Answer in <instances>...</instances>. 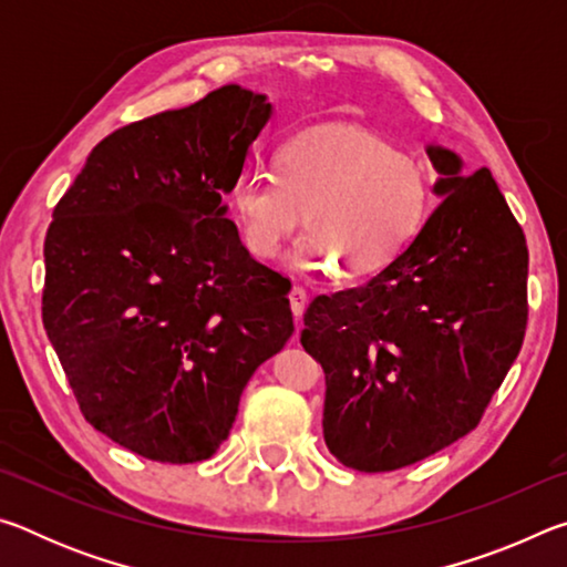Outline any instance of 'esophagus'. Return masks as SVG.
Listing matches in <instances>:
<instances>
[{"label": "esophagus", "instance_id": "obj_1", "mask_svg": "<svg viewBox=\"0 0 567 567\" xmlns=\"http://www.w3.org/2000/svg\"><path fill=\"white\" fill-rule=\"evenodd\" d=\"M290 307H292V312H295V318L300 320L302 318V312H305V307H307V292L302 290V287H292L290 290Z\"/></svg>", "mask_w": 567, "mask_h": 567}]
</instances>
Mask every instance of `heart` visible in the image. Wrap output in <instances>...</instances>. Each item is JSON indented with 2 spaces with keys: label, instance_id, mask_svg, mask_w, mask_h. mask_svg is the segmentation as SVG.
<instances>
[{
  "label": "heart",
  "instance_id": "1",
  "mask_svg": "<svg viewBox=\"0 0 567 567\" xmlns=\"http://www.w3.org/2000/svg\"><path fill=\"white\" fill-rule=\"evenodd\" d=\"M430 205V179L417 159L400 155L378 134L324 127L277 152L275 175L247 169L233 187V207L249 252L280 255L302 225L310 233L292 249L300 270L360 277L385 267L417 233Z\"/></svg>",
  "mask_w": 567,
  "mask_h": 567
}]
</instances>
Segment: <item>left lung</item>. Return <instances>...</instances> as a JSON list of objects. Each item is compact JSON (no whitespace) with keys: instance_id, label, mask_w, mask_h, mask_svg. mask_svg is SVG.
I'll return each mask as SVG.
<instances>
[{"instance_id":"left-lung-1","label":"left lung","mask_w":567,"mask_h":567,"mask_svg":"<svg viewBox=\"0 0 567 567\" xmlns=\"http://www.w3.org/2000/svg\"><path fill=\"white\" fill-rule=\"evenodd\" d=\"M443 197L385 270L318 295L302 348L324 370V445L388 473L473 430L525 338L527 245L491 169L427 145Z\"/></svg>"}]
</instances>
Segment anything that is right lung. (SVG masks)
Segmentation results:
<instances>
[{
  "label": "right lung",
  "instance_id": "add662e5",
  "mask_svg": "<svg viewBox=\"0 0 567 567\" xmlns=\"http://www.w3.org/2000/svg\"><path fill=\"white\" fill-rule=\"evenodd\" d=\"M267 94L225 84L112 132L56 203L42 320L84 420L159 463H199L295 332L290 280L227 219Z\"/></svg>",
  "mask_w": 567,
  "mask_h": 567
}]
</instances>
